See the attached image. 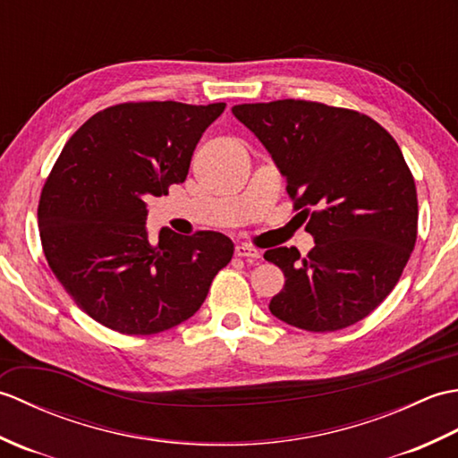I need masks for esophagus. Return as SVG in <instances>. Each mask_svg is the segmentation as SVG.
Here are the masks:
<instances>
[{
  "label": "esophagus",
  "instance_id": "34e87169",
  "mask_svg": "<svg viewBox=\"0 0 458 458\" xmlns=\"http://www.w3.org/2000/svg\"><path fill=\"white\" fill-rule=\"evenodd\" d=\"M236 256L246 258V259H256V258H259V250L251 248L248 244H240V246H236Z\"/></svg>",
  "mask_w": 458,
  "mask_h": 458
}]
</instances>
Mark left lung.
Returning a JSON list of instances; mask_svg holds the SVG:
<instances>
[{"instance_id":"left-lung-1","label":"left lung","mask_w":458,"mask_h":458,"mask_svg":"<svg viewBox=\"0 0 458 458\" xmlns=\"http://www.w3.org/2000/svg\"><path fill=\"white\" fill-rule=\"evenodd\" d=\"M232 114L267 149L315 238L305 259L285 246L264 254L285 276L271 315L310 333L362 320L390 295L417 240L400 145L368 115L318 102L238 104Z\"/></svg>"}]
</instances>
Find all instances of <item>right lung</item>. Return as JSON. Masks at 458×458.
<instances>
[{
  "mask_svg": "<svg viewBox=\"0 0 458 458\" xmlns=\"http://www.w3.org/2000/svg\"><path fill=\"white\" fill-rule=\"evenodd\" d=\"M226 104L130 102L76 131L38 200L48 267L86 315L122 335H155L191 318L234 244L220 232L145 228V199L189 174L192 151Z\"/></svg>",
  "mask_w": 458,
  "mask_h": 458,
  "instance_id": "right-lung-1",
  "label": "right lung"
}]
</instances>
